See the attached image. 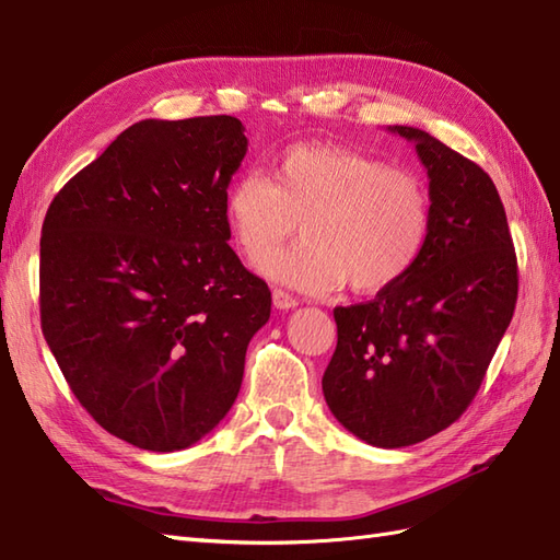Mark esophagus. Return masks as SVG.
Wrapping results in <instances>:
<instances>
[{
    "label": "esophagus",
    "instance_id": "34e87169",
    "mask_svg": "<svg viewBox=\"0 0 560 560\" xmlns=\"http://www.w3.org/2000/svg\"><path fill=\"white\" fill-rule=\"evenodd\" d=\"M296 304H300V302H296L292 294H288L284 290H272V306H276V308L288 312V308H294Z\"/></svg>",
    "mask_w": 560,
    "mask_h": 560
}]
</instances>
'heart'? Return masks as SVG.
I'll list each match as a JSON object with an SVG mask.
<instances>
[{
  "instance_id": "b5f03b06",
  "label": "heart",
  "mask_w": 560,
  "mask_h": 560,
  "mask_svg": "<svg viewBox=\"0 0 560 560\" xmlns=\"http://www.w3.org/2000/svg\"><path fill=\"white\" fill-rule=\"evenodd\" d=\"M234 246L258 260L303 222L305 242L264 259L268 278L308 294L350 284L381 294L402 282L424 256L433 206L424 179L340 143H292L270 179L237 177L225 191Z\"/></svg>"
}]
</instances>
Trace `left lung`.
<instances>
[{
	"label": "left lung",
	"instance_id": "8db88e82",
	"mask_svg": "<svg viewBox=\"0 0 560 560\" xmlns=\"http://www.w3.org/2000/svg\"><path fill=\"white\" fill-rule=\"evenodd\" d=\"M433 228L424 256L371 302L335 306L338 347L323 395L340 424L378 448L448 429L495 354L517 302V258L501 196L477 163L415 127Z\"/></svg>",
	"mask_w": 560,
	"mask_h": 560
}]
</instances>
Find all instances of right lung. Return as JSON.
<instances>
[{
    "label": "right lung",
    "mask_w": 560,
    "mask_h": 560,
    "mask_svg": "<svg viewBox=\"0 0 560 560\" xmlns=\"http://www.w3.org/2000/svg\"><path fill=\"white\" fill-rule=\"evenodd\" d=\"M246 143L230 115L143 119L47 208L43 335L85 412L136 448L182 451L213 431L270 318L222 210Z\"/></svg>",
    "instance_id": "1"
}]
</instances>
